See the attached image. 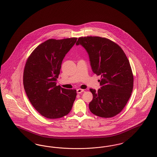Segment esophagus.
<instances>
[{
	"label": "esophagus",
	"instance_id": "1",
	"mask_svg": "<svg viewBox=\"0 0 157 157\" xmlns=\"http://www.w3.org/2000/svg\"><path fill=\"white\" fill-rule=\"evenodd\" d=\"M84 91V90H81V89H78V90H76V92H77V93L78 94H81V93H82Z\"/></svg>",
	"mask_w": 157,
	"mask_h": 157
}]
</instances>
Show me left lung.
<instances>
[{
	"instance_id": "1",
	"label": "left lung",
	"mask_w": 157,
	"mask_h": 157,
	"mask_svg": "<svg viewBox=\"0 0 157 157\" xmlns=\"http://www.w3.org/2000/svg\"><path fill=\"white\" fill-rule=\"evenodd\" d=\"M88 53L92 72L100 75L101 88L90 89L93 99L90 111L102 118L118 114L127 104L133 90L134 78L126 55L119 45L109 39L98 36L78 38Z\"/></svg>"
}]
</instances>
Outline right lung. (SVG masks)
Listing matches in <instances>:
<instances>
[{"mask_svg":"<svg viewBox=\"0 0 157 157\" xmlns=\"http://www.w3.org/2000/svg\"><path fill=\"white\" fill-rule=\"evenodd\" d=\"M77 38L49 39L40 44L27 60L23 86L32 106L49 119L62 118L72 109L76 90L56 86L62 60Z\"/></svg>","mask_w":157,"mask_h":157,"instance_id":"1","label":"right lung"}]
</instances>
